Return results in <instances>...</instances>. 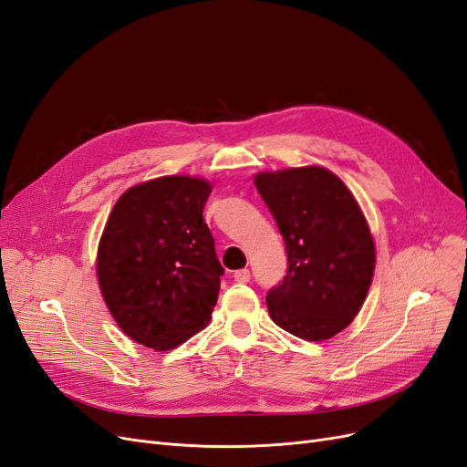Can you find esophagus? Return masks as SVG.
<instances>
[{"label": "esophagus", "mask_w": 467, "mask_h": 467, "mask_svg": "<svg viewBox=\"0 0 467 467\" xmlns=\"http://www.w3.org/2000/svg\"><path fill=\"white\" fill-rule=\"evenodd\" d=\"M234 278H235L237 282H242V285H245V282H249V278H251L249 268H239V271L234 273Z\"/></svg>", "instance_id": "esophagus-1"}]
</instances>
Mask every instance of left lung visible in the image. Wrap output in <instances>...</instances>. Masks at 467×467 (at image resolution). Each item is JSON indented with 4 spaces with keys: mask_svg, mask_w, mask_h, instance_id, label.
<instances>
[{
    "mask_svg": "<svg viewBox=\"0 0 467 467\" xmlns=\"http://www.w3.org/2000/svg\"><path fill=\"white\" fill-rule=\"evenodd\" d=\"M288 253L285 280L266 294L285 331L325 341L348 327L372 285L376 249L355 196L329 169L309 165L255 175Z\"/></svg>",
    "mask_w": 467,
    "mask_h": 467,
    "instance_id": "1",
    "label": "left lung"
}]
</instances>
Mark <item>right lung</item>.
<instances>
[{
    "instance_id": "right-lung-1",
    "label": "right lung",
    "mask_w": 467,
    "mask_h": 467,
    "mask_svg": "<svg viewBox=\"0 0 467 467\" xmlns=\"http://www.w3.org/2000/svg\"><path fill=\"white\" fill-rule=\"evenodd\" d=\"M212 185L167 175L126 191L97 251V278L110 316L132 341L169 350L202 331L223 268L202 218Z\"/></svg>"
}]
</instances>
